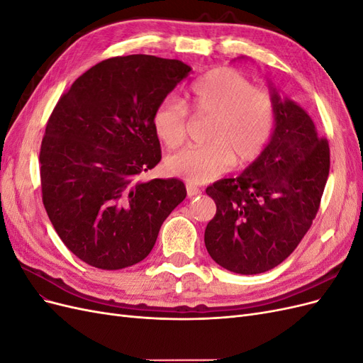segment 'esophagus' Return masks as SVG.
<instances>
[{"instance_id": "esophagus-1", "label": "esophagus", "mask_w": 363, "mask_h": 363, "mask_svg": "<svg viewBox=\"0 0 363 363\" xmlns=\"http://www.w3.org/2000/svg\"><path fill=\"white\" fill-rule=\"evenodd\" d=\"M186 191H188V196H195V195L201 194V191H200L199 188H196V186H192V184L186 186Z\"/></svg>"}]
</instances>
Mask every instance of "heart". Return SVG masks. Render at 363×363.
<instances>
[{
    "label": "heart",
    "instance_id": "heart-1",
    "mask_svg": "<svg viewBox=\"0 0 363 363\" xmlns=\"http://www.w3.org/2000/svg\"><path fill=\"white\" fill-rule=\"evenodd\" d=\"M195 116L212 118L204 147H189L167 159V171L191 184L208 183L232 164L247 167L265 151L276 125L272 95L256 89L245 75L218 68L196 80L189 92ZM189 127L188 107L175 98L162 101L152 115V128L168 148L180 147Z\"/></svg>",
    "mask_w": 363,
    "mask_h": 363
}]
</instances>
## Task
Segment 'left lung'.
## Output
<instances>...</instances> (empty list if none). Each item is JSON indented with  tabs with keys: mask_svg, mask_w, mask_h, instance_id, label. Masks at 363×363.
Wrapping results in <instances>:
<instances>
[{
	"mask_svg": "<svg viewBox=\"0 0 363 363\" xmlns=\"http://www.w3.org/2000/svg\"><path fill=\"white\" fill-rule=\"evenodd\" d=\"M276 125L262 156L236 179L206 194L216 213L204 232L211 257L251 276L276 268L301 242L320 208L330 169V148L306 111L271 86Z\"/></svg>",
	"mask_w": 363,
	"mask_h": 363,
	"instance_id": "obj_1",
	"label": "left lung"
}]
</instances>
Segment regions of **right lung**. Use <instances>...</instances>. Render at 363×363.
Masks as SVG:
<instances>
[{
    "instance_id": "1",
    "label": "right lung",
    "mask_w": 363,
    "mask_h": 363,
    "mask_svg": "<svg viewBox=\"0 0 363 363\" xmlns=\"http://www.w3.org/2000/svg\"><path fill=\"white\" fill-rule=\"evenodd\" d=\"M191 67L131 54L96 63L65 92L40 145L42 201L69 251L100 269L144 260L186 199L177 179L138 182L162 159L157 106Z\"/></svg>"
}]
</instances>
